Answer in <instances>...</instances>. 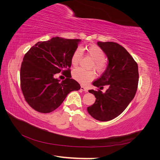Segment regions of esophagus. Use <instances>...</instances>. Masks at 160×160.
<instances>
[{
    "instance_id": "1",
    "label": "esophagus",
    "mask_w": 160,
    "mask_h": 160,
    "mask_svg": "<svg viewBox=\"0 0 160 160\" xmlns=\"http://www.w3.org/2000/svg\"><path fill=\"white\" fill-rule=\"evenodd\" d=\"M81 91H85V92H88V89L85 88V87L83 86H81V89H80Z\"/></svg>"
}]
</instances>
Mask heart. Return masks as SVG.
Returning <instances> with one entry per match:
<instances>
[{
    "mask_svg": "<svg viewBox=\"0 0 160 160\" xmlns=\"http://www.w3.org/2000/svg\"><path fill=\"white\" fill-rule=\"evenodd\" d=\"M87 51H88V55L94 61L93 65L94 69L99 72L102 71L105 67L104 62L105 55L104 51L96 45H90L88 47ZM81 57L82 50L80 48H78V49H77L74 51L73 54H72L71 57V65L72 66H76L78 65ZM72 75L77 81L83 85L88 84L89 82L93 80L95 77V74L93 71H86L81 68H77L75 69L72 71Z\"/></svg>",
    "mask_w": 160,
    "mask_h": 160,
    "instance_id": "b5f03b06",
    "label": "heart"
}]
</instances>
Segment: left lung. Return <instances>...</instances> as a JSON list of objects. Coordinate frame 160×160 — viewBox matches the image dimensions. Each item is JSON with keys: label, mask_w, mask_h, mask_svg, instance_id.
<instances>
[{"label": "left lung", "mask_w": 160, "mask_h": 160, "mask_svg": "<svg viewBox=\"0 0 160 160\" xmlns=\"http://www.w3.org/2000/svg\"><path fill=\"white\" fill-rule=\"evenodd\" d=\"M98 45L107 56L108 63L93 85L101 88L108 85L109 88L105 93L99 89L89 91L96 100L88 111L94 119L108 122L119 116L134 98L139 81L138 66L128 51L118 43L99 41Z\"/></svg>", "instance_id": "left-lung-1"}]
</instances>
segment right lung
I'll return each instance as SVG.
<instances>
[{
  "label": "right lung",
  "instance_id": "add662e5",
  "mask_svg": "<svg viewBox=\"0 0 160 160\" xmlns=\"http://www.w3.org/2000/svg\"><path fill=\"white\" fill-rule=\"evenodd\" d=\"M81 39H67L59 37L38 42L24 56L20 78L22 94L28 104L40 113L56 109L70 92L81 86L71 79L69 68L71 57ZM62 72L67 78H56Z\"/></svg>",
  "mask_w": 160,
  "mask_h": 160
}]
</instances>
